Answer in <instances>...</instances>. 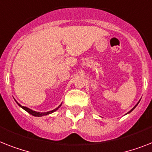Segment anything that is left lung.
<instances>
[{
	"mask_svg": "<svg viewBox=\"0 0 152 152\" xmlns=\"http://www.w3.org/2000/svg\"><path fill=\"white\" fill-rule=\"evenodd\" d=\"M139 102H140V101H139ZM139 102H137V104H138V103H139ZM137 105H136V106H134V108H133V109H132V110H130V111H129V112H128V113H130V112H132V111H133V110H134V108H135V107H136V106H137Z\"/></svg>",
	"mask_w": 152,
	"mask_h": 152,
	"instance_id": "8db88e82",
	"label": "left lung"
}]
</instances>
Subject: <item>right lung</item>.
<instances>
[{
    "label": "right lung",
    "mask_w": 152,
    "mask_h": 152,
    "mask_svg": "<svg viewBox=\"0 0 152 152\" xmlns=\"http://www.w3.org/2000/svg\"><path fill=\"white\" fill-rule=\"evenodd\" d=\"M15 102H16V101H15ZM17 104H18V106H20V107H22V109H23V110H26V112H28V113L31 114V115H32V116H46V115H48V114H50V113H52L55 112L56 110H58L59 108L61 107V105H60V106H59L57 108H56L55 110H51V111H49V112H46V113H40V112H36V111H34V110H30V109H28V108L26 107V106H21V105H20V104L18 103V102H17Z\"/></svg>",
    "instance_id": "add662e5"
}]
</instances>
